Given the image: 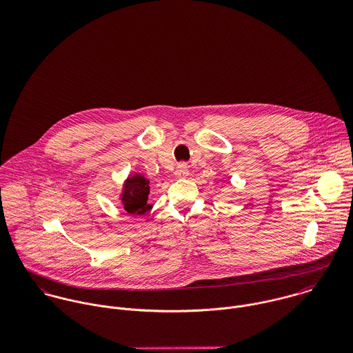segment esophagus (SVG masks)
Wrapping results in <instances>:
<instances>
[{
	"mask_svg": "<svg viewBox=\"0 0 353 353\" xmlns=\"http://www.w3.org/2000/svg\"><path fill=\"white\" fill-rule=\"evenodd\" d=\"M189 175V168H188V165L186 164H179L178 167H176V170H175V178H178V179H182V178H186Z\"/></svg>",
	"mask_w": 353,
	"mask_h": 353,
	"instance_id": "1",
	"label": "esophagus"
}]
</instances>
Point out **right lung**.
<instances>
[{"label":"right lung","instance_id":"obj_1","mask_svg":"<svg viewBox=\"0 0 353 353\" xmlns=\"http://www.w3.org/2000/svg\"><path fill=\"white\" fill-rule=\"evenodd\" d=\"M150 197V181L143 174H130L123 182L119 196L123 209L130 214H144L152 209Z\"/></svg>","mask_w":353,"mask_h":353}]
</instances>
